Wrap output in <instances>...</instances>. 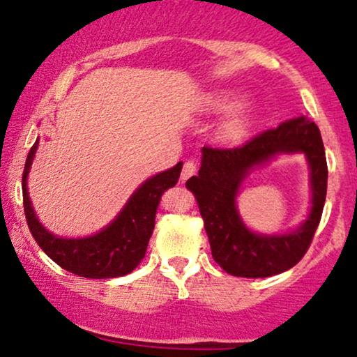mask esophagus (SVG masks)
<instances>
[{
	"label": "esophagus",
	"instance_id": "34e87169",
	"mask_svg": "<svg viewBox=\"0 0 357 357\" xmlns=\"http://www.w3.org/2000/svg\"><path fill=\"white\" fill-rule=\"evenodd\" d=\"M196 173V162L195 161H186L181 171V181H186L188 178H191Z\"/></svg>",
	"mask_w": 357,
	"mask_h": 357
}]
</instances>
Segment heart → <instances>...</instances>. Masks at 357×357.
Instances as JSON below:
<instances>
[{"label":"heart","instance_id":"b5f03b06","mask_svg":"<svg viewBox=\"0 0 357 357\" xmlns=\"http://www.w3.org/2000/svg\"><path fill=\"white\" fill-rule=\"evenodd\" d=\"M235 97L231 93L225 92L213 93V96L206 97L203 102V110L206 114H220L232 109L218 126L220 139L225 142H230V144L243 141L248 136L250 127H252V109L245 104L237 105L235 108Z\"/></svg>","mask_w":357,"mask_h":357}]
</instances>
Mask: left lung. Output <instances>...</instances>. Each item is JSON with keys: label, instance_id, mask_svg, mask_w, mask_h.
<instances>
[{"label": "left lung", "instance_id": "left-lung-1", "mask_svg": "<svg viewBox=\"0 0 357 357\" xmlns=\"http://www.w3.org/2000/svg\"><path fill=\"white\" fill-rule=\"evenodd\" d=\"M282 153L306 155L313 195L310 215L290 232H253L241 218L236 198L252 170ZM202 154L198 176L188 179L186 188L198 203L216 264L230 275L245 278L272 277L298 264L312 241L326 203L327 162L319 127L305 117L290 119L245 146L203 147Z\"/></svg>", "mask_w": 357, "mask_h": 357}]
</instances>
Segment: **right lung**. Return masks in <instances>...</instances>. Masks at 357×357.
Instances as JSON below:
<instances>
[{"instance_id":"1","label":"right lung","mask_w":357,"mask_h":357,"mask_svg":"<svg viewBox=\"0 0 357 357\" xmlns=\"http://www.w3.org/2000/svg\"><path fill=\"white\" fill-rule=\"evenodd\" d=\"M36 149L38 139L28 153L22 188L26 223L38 247L61 268L79 277L116 278L132 272L146 255L147 243L154 230L159 199L162 192L178 183L183 162L147 178L130 195L116 218L100 231L82 238H63L53 235L40 223L31 204L28 192V174L33 165Z\"/></svg>"}]
</instances>
